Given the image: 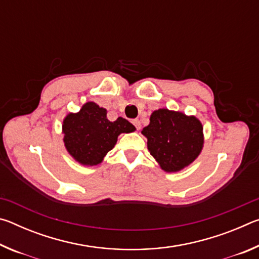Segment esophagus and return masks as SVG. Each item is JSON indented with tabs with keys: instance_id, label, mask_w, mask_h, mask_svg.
Returning a JSON list of instances; mask_svg holds the SVG:
<instances>
[{
	"instance_id": "esophagus-1",
	"label": "esophagus",
	"mask_w": 259,
	"mask_h": 259,
	"mask_svg": "<svg viewBox=\"0 0 259 259\" xmlns=\"http://www.w3.org/2000/svg\"><path fill=\"white\" fill-rule=\"evenodd\" d=\"M133 123H134V125L136 126V128H137V130H139L140 126H142V124H140V121H139V120H133Z\"/></svg>"
}]
</instances>
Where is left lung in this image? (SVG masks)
<instances>
[{"mask_svg": "<svg viewBox=\"0 0 259 259\" xmlns=\"http://www.w3.org/2000/svg\"><path fill=\"white\" fill-rule=\"evenodd\" d=\"M142 134L151 155L164 171L175 172L194 161L202 150V124L194 116L162 108L152 113Z\"/></svg>", "mask_w": 259, "mask_h": 259, "instance_id": "left-lung-1", "label": "left lung"}]
</instances>
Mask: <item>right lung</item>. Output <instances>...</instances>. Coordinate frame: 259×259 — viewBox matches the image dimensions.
I'll return each mask as SVG.
<instances>
[{
	"instance_id": "add662e5",
	"label": "right lung",
	"mask_w": 259,
	"mask_h": 259,
	"mask_svg": "<svg viewBox=\"0 0 259 259\" xmlns=\"http://www.w3.org/2000/svg\"><path fill=\"white\" fill-rule=\"evenodd\" d=\"M107 112L95 103H87L76 114H68L63 124L64 143L77 162L96 165L116 144L117 136L131 133L135 126L123 117L107 120Z\"/></svg>"
}]
</instances>
